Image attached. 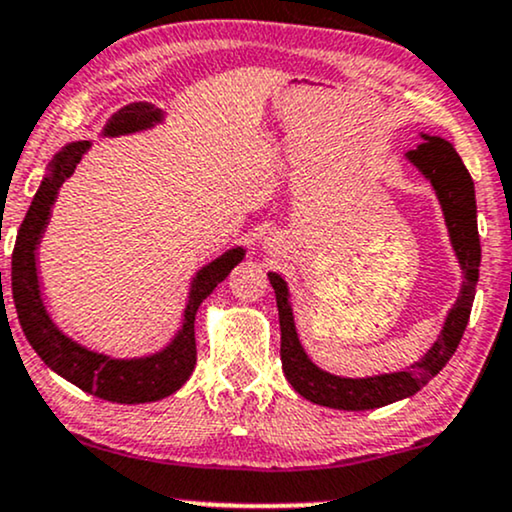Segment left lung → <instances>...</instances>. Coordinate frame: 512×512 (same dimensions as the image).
<instances>
[{
  "instance_id": "left-lung-1",
  "label": "left lung",
  "mask_w": 512,
  "mask_h": 512,
  "mask_svg": "<svg viewBox=\"0 0 512 512\" xmlns=\"http://www.w3.org/2000/svg\"><path fill=\"white\" fill-rule=\"evenodd\" d=\"M408 159L432 181L436 195H439L455 255H458L460 267H463L465 274L463 291H460L458 303L448 312L439 341L429 348V353L420 362L403 369V372L367 379H343L322 372L317 365H312V360L305 355L303 346H300L298 334H295L286 281L279 274H269V283H272L276 293V307H279L283 374H286V379L291 381V386L300 396L317 405H324V408L372 410L381 408V405L396 403L400 398L415 396L422 386H427L432 377H436L446 367V362L451 360L460 338L465 334L467 319H470L474 303V291H477L479 262H482L472 176L465 169L458 152L453 150V145L441 138L424 135V143L417 145V150H410Z\"/></svg>"
}]
</instances>
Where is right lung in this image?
<instances>
[{
  "label": "right lung",
  "instance_id": "add662e5",
  "mask_svg": "<svg viewBox=\"0 0 512 512\" xmlns=\"http://www.w3.org/2000/svg\"><path fill=\"white\" fill-rule=\"evenodd\" d=\"M159 119H162V112L152 107V104L135 102L119 109L109 119L104 133H133L140 131V128L152 126ZM88 147V140L66 145L54 157L49 176L40 183L38 193L30 202L26 219H23L21 229H18L14 255H11V295H14L16 315L18 322H21L23 334H26L28 343L42 357L47 367H52L54 372L69 379L78 389L88 391L97 398L126 405L150 403V400L171 396V393L186 384L197 362V307L217 288V283L224 281L231 269L243 260L245 252L243 248L229 250L219 260H214L197 272L193 288H190V300L186 305V315H183L181 331H178L171 346L164 348L162 353L140 357V360H112L107 355L80 348L78 343H73L71 338L61 334L45 312L38 288V272H35V248H38L42 231H45L49 207L54 205V197H57L61 183L73 174V169H76V164Z\"/></svg>",
  "mask_w": 512,
  "mask_h": 512
}]
</instances>
